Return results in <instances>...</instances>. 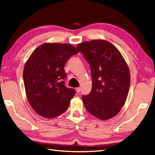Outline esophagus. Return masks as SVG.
<instances>
[{
  "label": "esophagus",
  "mask_w": 155,
  "mask_h": 155,
  "mask_svg": "<svg viewBox=\"0 0 155 155\" xmlns=\"http://www.w3.org/2000/svg\"><path fill=\"white\" fill-rule=\"evenodd\" d=\"M80 91H81V88H80V87L76 88V91H77V92H80Z\"/></svg>",
  "instance_id": "esophagus-1"
}]
</instances>
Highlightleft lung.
<instances>
[{
	"instance_id": "left-lung-1",
	"label": "left lung",
	"mask_w": 155,
	"mask_h": 155,
	"mask_svg": "<svg viewBox=\"0 0 155 155\" xmlns=\"http://www.w3.org/2000/svg\"><path fill=\"white\" fill-rule=\"evenodd\" d=\"M91 67L92 90L82 100L87 111L101 120L119 113L126 101L130 76L124 57L110 42L92 40L77 45Z\"/></svg>"
}]
</instances>
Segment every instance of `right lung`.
<instances>
[{
    "instance_id": "right-lung-1",
    "label": "right lung",
    "mask_w": 155,
    "mask_h": 155,
    "mask_svg": "<svg viewBox=\"0 0 155 155\" xmlns=\"http://www.w3.org/2000/svg\"><path fill=\"white\" fill-rule=\"evenodd\" d=\"M78 52L70 44L44 43L30 55L23 70L28 101L37 114L52 118L67 110L76 91L64 85V67Z\"/></svg>"
}]
</instances>
